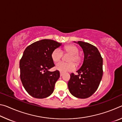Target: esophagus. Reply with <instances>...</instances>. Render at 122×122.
<instances>
[{
	"label": "esophagus",
	"instance_id": "1",
	"mask_svg": "<svg viewBox=\"0 0 122 122\" xmlns=\"http://www.w3.org/2000/svg\"><path fill=\"white\" fill-rule=\"evenodd\" d=\"M63 75V73H60V76H62Z\"/></svg>",
	"mask_w": 122,
	"mask_h": 122
}]
</instances>
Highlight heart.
Segmentation results:
<instances>
[{
    "label": "heart",
    "mask_w": 122,
    "mask_h": 122,
    "mask_svg": "<svg viewBox=\"0 0 122 122\" xmlns=\"http://www.w3.org/2000/svg\"><path fill=\"white\" fill-rule=\"evenodd\" d=\"M63 52L71 55L68 59L69 63H65L63 62H60L55 66V69L61 73H66L72 71L75 69V64L78 65L81 61V56L78 54L79 49L77 46L73 45H68L65 47ZM63 55L62 51L60 49L56 48L54 50L51 54V58L54 62L60 61Z\"/></svg>",
    "instance_id": "b5f03b06"
}]
</instances>
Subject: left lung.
<instances>
[{
  "instance_id": "1",
  "label": "left lung",
  "mask_w": 122,
  "mask_h": 122,
  "mask_svg": "<svg viewBox=\"0 0 122 122\" xmlns=\"http://www.w3.org/2000/svg\"><path fill=\"white\" fill-rule=\"evenodd\" d=\"M80 45L84 53L81 67L76 71L78 75L71 74L68 83L71 95L77 98L89 97L97 89L103 76V59L95 46L83 41H74Z\"/></svg>"
}]
</instances>
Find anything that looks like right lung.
<instances>
[{
    "label": "right lung",
    "mask_w": 122,
    "mask_h": 122,
    "mask_svg": "<svg viewBox=\"0 0 122 122\" xmlns=\"http://www.w3.org/2000/svg\"><path fill=\"white\" fill-rule=\"evenodd\" d=\"M61 44L43 39L33 43L24 51L20 61V79L25 89L33 97L44 98L53 93L60 72L48 71L55 66L51 54Z\"/></svg>",
    "instance_id": "add662e5"
}]
</instances>
